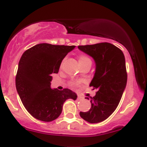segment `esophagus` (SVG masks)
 <instances>
[{
    "label": "esophagus",
    "instance_id": "1",
    "mask_svg": "<svg viewBox=\"0 0 147 147\" xmlns=\"http://www.w3.org/2000/svg\"><path fill=\"white\" fill-rule=\"evenodd\" d=\"M82 97L81 96H80V95H78V100H81V99H82Z\"/></svg>",
    "mask_w": 147,
    "mask_h": 147
}]
</instances>
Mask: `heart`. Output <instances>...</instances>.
<instances>
[{"label":"heart","instance_id":"heart-1","mask_svg":"<svg viewBox=\"0 0 147 147\" xmlns=\"http://www.w3.org/2000/svg\"><path fill=\"white\" fill-rule=\"evenodd\" d=\"M87 62H91V60L88 56L84 55H81L79 56V63L81 66L84 63H87Z\"/></svg>","mask_w":147,"mask_h":147}]
</instances>
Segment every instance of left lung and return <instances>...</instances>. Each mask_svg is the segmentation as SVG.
I'll list each match as a JSON object with an SVG mask.
<instances>
[{"instance_id": "8db88e82", "label": "left lung", "mask_w": 147, "mask_h": 147, "mask_svg": "<svg viewBox=\"0 0 147 147\" xmlns=\"http://www.w3.org/2000/svg\"><path fill=\"white\" fill-rule=\"evenodd\" d=\"M78 49L95 60V73L89 86L97 89L91 98V109L81 112L80 116L89 123H99L114 112L127 85L124 55L119 48L107 42L78 46Z\"/></svg>"}]
</instances>
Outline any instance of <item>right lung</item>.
<instances>
[{
	"label": "right lung",
	"mask_w": 147,
	"mask_h": 147,
	"mask_svg": "<svg viewBox=\"0 0 147 147\" xmlns=\"http://www.w3.org/2000/svg\"><path fill=\"white\" fill-rule=\"evenodd\" d=\"M75 46L39 43L26 50L18 63L15 86L24 107L34 118L49 122L59 117L66 99L76 100L69 89L50 87L52 74L58 73L65 56Z\"/></svg>",
	"instance_id": "add662e5"
}]
</instances>
